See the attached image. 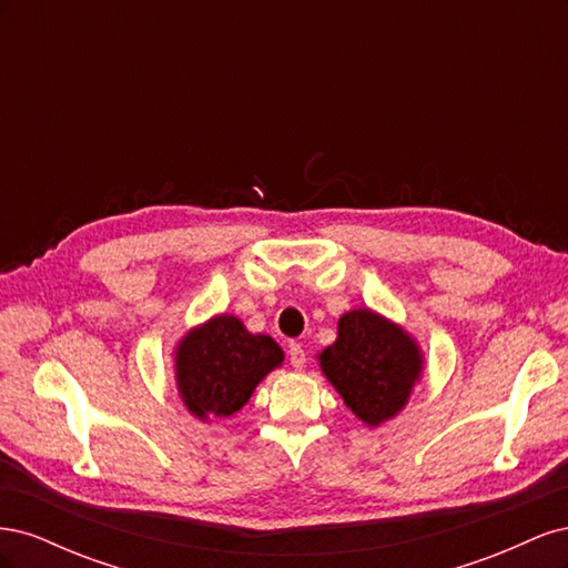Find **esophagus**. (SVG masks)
Returning a JSON list of instances; mask_svg holds the SVG:
<instances>
[{
	"label": "esophagus",
	"instance_id": "esophagus-1",
	"mask_svg": "<svg viewBox=\"0 0 568 568\" xmlns=\"http://www.w3.org/2000/svg\"><path fill=\"white\" fill-rule=\"evenodd\" d=\"M288 363L294 369L305 367V351H303L301 343H291V346H288Z\"/></svg>",
	"mask_w": 568,
	"mask_h": 568
}]
</instances>
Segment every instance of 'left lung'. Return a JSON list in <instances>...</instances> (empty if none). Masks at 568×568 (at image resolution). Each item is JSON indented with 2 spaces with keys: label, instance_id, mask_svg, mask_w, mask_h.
<instances>
[{
  "label": "left lung",
  "instance_id": "left-lung-1",
  "mask_svg": "<svg viewBox=\"0 0 568 568\" xmlns=\"http://www.w3.org/2000/svg\"><path fill=\"white\" fill-rule=\"evenodd\" d=\"M317 359L326 382L367 426L398 415L424 372L419 343L369 307L341 315L336 341Z\"/></svg>",
  "mask_w": 568,
  "mask_h": 568
}]
</instances>
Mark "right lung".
<instances>
[{"instance_id": "1", "label": "right lung", "mask_w": 568, "mask_h": 568, "mask_svg": "<svg viewBox=\"0 0 568 568\" xmlns=\"http://www.w3.org/2000/svg\"><path fill=\"white\" fill-rule=\"evenodd\" d=\"M282 363L284 351L272 336L251 334L234 315H215L178 343V393L196 419H225L242 409L255 386Z\"/></svg>"}]
</instances>
